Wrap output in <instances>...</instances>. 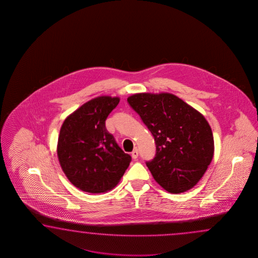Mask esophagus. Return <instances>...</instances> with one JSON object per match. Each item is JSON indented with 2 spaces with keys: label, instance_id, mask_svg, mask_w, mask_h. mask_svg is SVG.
I'll return each mask as SVG.
<instances>
[{
  "label": "esophagus",
  "instance_id": "34e87169",
  "mask_svg": "<svg viewBox=\"0 0 258 258\" xmlns=\"http://www.w3.org/2000/svg\"><path fill=\"white\" fill-rule=\"evenodd\" d=\"M131 156L133 159H137V157H138V150H137V148L132 151Z\"/></svg>",
  "mask_w": 258,
  "mask_h": 258
}]
</instances>
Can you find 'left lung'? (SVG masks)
Returning a JSON list of instances; mask_svg holds the SVG:
<instances>
[{"mask_svg": "<svg viewBox=\"0 0 258 258\" xmlns=\"http://www.w3.org/2000/svg\"><path fill=\"white\" fill-rule=\"evenodd\" d=\"M153 135L156 156L147 166L167 192L181 194L201 180L214 156V137L205 116L173 94L127 98Z\"/></svg>", "mask_w": 258, "mask_h": 258, "instance_id": "obj_1", "label": "left lung"}]
</instances>
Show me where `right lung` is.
<instances>
[{
	"label": "right lung",
	"mask_w": 258,
	"mask_h": 258,
	"mask_svg": "<svg viewBox=\"0 0 258 258\" xmlns=\"http://www.w3.org/2000/svg\"><path fill=\"white\" fill-rule=\"evenodd\" d=\"M119 97L99 96L67 116L60 127L57 156L62 171L83 192H106L115 187L131 161L107 131L105 121Z\"/></svg>",
	"instance_id": "1"
}]
</instances>
